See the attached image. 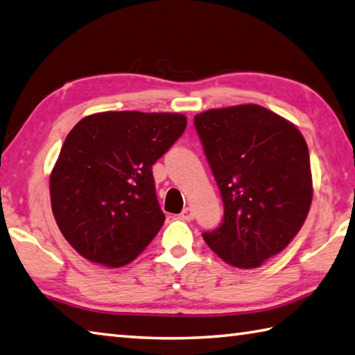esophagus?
I'll return each mask as SVG.
<instances>
[{"label":"esophagus","mask_w":355,"mask_h":355,"mask_svg":"<svg viewBox=\"0 0 355 355\" xmlns=\"http://www.w3.org/2000/svg\"><path fill=\"white\" fill-rule=\"evenodd\" d=\"M179 218L184 219V220L195 219V210H193L191 207H185V209L182 210V213H180V215H179Z\"/></svg>","instance_id":"1"}]
</instances>
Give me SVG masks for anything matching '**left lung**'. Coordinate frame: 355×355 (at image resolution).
Instances as JSON below:
<instances>
[{
  "instance_id": "left-lung-1",
  "label": "left lung",
  "mask_w": 355,
  "mask_h": 355,
  "mask_svg": "<svg viewBox=\"0 0 355 355\" xmlns=\"http://www.w3.org/2000/svg\"><path fill=\"white\" fill-rule=\"evenodd\" d=\"M195 126L224 202L210 249L239 269L283 252L312 202L309 150L293 123L259 105L209 110Z\"/></svg>"
}]
</instances>
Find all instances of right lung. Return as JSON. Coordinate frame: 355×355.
<instances>
[{"label":"right lung","instance_id":"obj_1","mask_svg":"<svg viewBox=\"0 0 355 355\" xmlns=\"http://www.w3.org/2000/svg\"><path fill=\"white\" fill-rule=\"evenodd\" d=\"M184 114L106 111L80 120L51 173L53 218L83 258L122 267L164 225L151 166L182 136Z\"/></svg>","mask_w":355,"mask_h":355}]
</instances>
